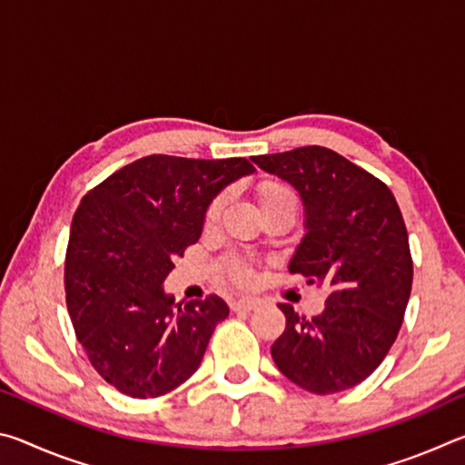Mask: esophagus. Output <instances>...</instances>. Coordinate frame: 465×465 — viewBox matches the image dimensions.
<instances>
[{
	"label": "esophagus",
	"mask_w": 465,
	"mask_h": 465,
	"mask_svg": "<svg viewBox=\"0 0 465 465\" xmlns=\"http://www.w3.org/2000/svg\"><path fill=\"white\" fill-rule=\"evenodd\" d=\"M258 305H261V302H258V299H233V302L230 303V308L233 310V312H252V310H256Z\"/></svg>",
	"instance_id": "1"
}]
</instances>
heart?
Masks as SVG:
<instances>
[{
    "label": "heart",
    "mask_w": 465,
    "mask_h": 465,
    "mask_svg": "<svg viewBox=\"0 0 465 465\" xmlns=\"http://www.w3.org/2000/svg\"><path fill=\"white\" fill-rule=\"evenodd\" d=\"M282 199H295V194L289 191L287 186L277 184V183H266L261 186V201L262 207H269V204L282 201ZM223 209V196L219 194L213 201L209 203L207 211H204V222L213 223L215 219L222 215ZM222 272L225 274L227 281H232L233 285L238 287H248L252 279H254V271H252V264L242 256H227L222 262Z\"/></svg>",
    "instance_id": "heart-1"
}]
</instances>
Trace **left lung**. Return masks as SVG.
<instances>
[{"label": "left lung", "instance_id": "obj_1", "mask_svg": "<svg viewBox=\"0 0 465 465\" xmlns=\"http://www.w3.org/2000/svg\"><path fill=\"white\" fill-rule=\"evenodd\" d=\"M302 194L308 233L291 274L328 289L324 312L305 318L281 303L285 332L271 346L281 373L312 393L365 381L388 355L412 291L406 223L388 184L328 147L252 157Z\"/></svg>", "mask_w": 465, "mask_h": 465}]
</instances>
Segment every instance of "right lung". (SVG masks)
I'll list each match as a JSON object with an SVG mask.
<instances>
[{"mask_svg":"<svg viewBox=\"0 0 465 465\" xmlns=\"http://www.w3.org/2000/svg\"><path fill=\"white\" fill-rule=\"evenodd\" d=\"M246 157L145 155L84 196L65 252V302L98 375L131 398H157L199 369L230 308L207 295L174 303L162 282L199 242L204 211Z\"/></svg>","mask_w":465,"mask_h":465,"instance_id":"add662e5","label":"right lung"}]
</instances>
